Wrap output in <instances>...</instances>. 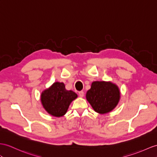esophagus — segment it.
Returning <instances> with one entry per match:
<instances>
[{"mask_svg": "<svg viewBox=\"0 0 157 157\" xmlns=\"http://www.w3.org/2000/svg\"><path fill=\"white\" fill-rule=\"evenodd\" d=\"M78 95L80 97H84V92L83 91H79L78 92Z\"/></svg>", "mask_w": 157, "mask_h": 157, "instance_id": "1", "label": "esophagus"}]
</instances>
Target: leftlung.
Masks as SVG:
<instances>
[{
	"mask_svg": "<svg viewBox=\"0 0 157 157\" xmlns=\"http://www.w3.org/2000/svg\"><path fill=\"white\" fill-rule=\"evenodd\" d=\"M86 98L95 112L106 114L116 107L121 98L119 88L110 81H94Z\"/></svg>",
	"mask_w": 157,
	"mask_h": 157,
	"instance_id": "obj_1",
	"label": "left lung"
}]
</instances>
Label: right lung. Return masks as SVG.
I'll return each instance as SVG.
<instances>
[{
    "label": "right lung",
    "instance_id": "obj_1",
    "mask_svg": "<svg viewBox=\"0 0 157 157\" xmlns=\"http://www.w3.org/2000/svg\"><path fill=\"white\" fill-rule=\"evenodd\" d=\"M78 97L72 90L65 89L63 82H55L40 94V101L43 108L48 114L55 117L64 116L71 103Z\"/></svg>",
    "mask_w": 157,
    "mask_h": 157
}]
</instances>
